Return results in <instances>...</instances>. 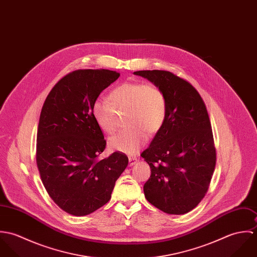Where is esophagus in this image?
<instances>
[{
	"label": "esophagus",
	"instance_id": "1",
	"mask_svg": "<svg viewBox=\"0 0 257 257\" xmlns=\"http://www.w3.org/2000/svg\"><path fill=\"white\" fill-rule=\"evenodd\" d=\"M138 162V158L134 156H128V165L134 166Z\"/></svg>",
	"mask_w": 257,
	"mask_h": 257
}]
</instances>
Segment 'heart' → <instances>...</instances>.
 <instances>
[{
    "mask_svg": "<svg viewBox=\"0 0 257 257\" xmlns=\"http://www.w3.org/2000/svg\"><path fill=\"white\" fill-rule=\"evenodd\" d=\"M109 101L96 99L92 111L98 126L109 135L116 127L115 112H125L123 120L127 127L109 140V147L118 152L137 153L147 143V133L156 134L166 118L165 95L153 84L122 83L110 91Z\"/></svg>",
    "mask_w": 257,
    "mask_h": 257,
    "instance_id": "b5f03b06",
    "label": "heart"
}]
</instances>
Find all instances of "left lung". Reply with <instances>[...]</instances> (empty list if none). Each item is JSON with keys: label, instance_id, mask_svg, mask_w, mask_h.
<instances>
[{"label": "left lung", "instance_id": "obj_1", "mask_svg": "<svg viewBox=\"0 0 257 257\" xmlns=\"http://www.w3.org/2000/svg\"><path fill=\"white\" fill-rule=\"evenodd\" d=\"M134 74L160 88L166 118L142 153L151 169L144 186L147 201L170 215H183L205 197L216 166V148L206 105L186 80L163 70Z\"/></svg>", "mask_w": 257, "mask_h": 257}]
</instances>
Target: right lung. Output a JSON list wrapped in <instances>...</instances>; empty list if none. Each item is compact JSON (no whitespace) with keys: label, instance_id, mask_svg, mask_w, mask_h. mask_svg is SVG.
<instances>
[{"label":"right lung","instance_id":"add662e5","mask_svg":"<svg viewBox=\"0 0 257 257\" xmlns=\"http://www.w3.org/2000/svg\"><path fill=\"white\" fill-rule=\"evenodd\" d=\"M118 77L107 69L73 71L55 84L41 109L37 137L41 181L54 203L76 217L107 204L128 164L118 151L99 158L106 140L92 111L101 92Z\"/></svg>","mask_w":257,"mask_h":257}]
</instances>
